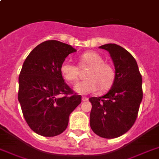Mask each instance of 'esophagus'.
<instances>
[{"instance_id":"esophagus-1","label":"esophagus","mask_w":159,"mask_h":159,"mask_svg":"<svg viewBox=\"0 0 159 159\" xmlns=\"http://www.w3.org/2000/svg\"><path fill=\"white\" fill-rule=\"evenodd\" d=\"M82 102H87V101H88V98L86 97H82Z\"/></svg>"}]
</instances>
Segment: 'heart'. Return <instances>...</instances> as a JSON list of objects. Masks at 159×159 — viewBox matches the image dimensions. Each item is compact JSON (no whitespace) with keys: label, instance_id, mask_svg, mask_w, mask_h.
<instances>
[{"label":"heart","instance_id":"1","mask_svg":"<svg viewBox=\"0 0 159 159\" xmlns=\"http://www.w3.org/2000/svg\"><path fill=\"white\" fill-rule=\"evenodd\" d=\"M81 67H89L85 74L87 78L75 85L74 91L79 94H90L98 88L102 92L108 91L113 85L116 72L111 64L104 62L102 55L94 51H88L78 57ZM60 72L67 82L73 83L78 79V67L69 61H64L61 64Z\"/></svg>","mask_w":159,"mask_h":159}]
</instances>
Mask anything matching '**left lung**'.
I'll return each mask as SVG.
<instances>
[{
    "instance_id": "obj_1",
    "label": "left lung",
    "mask_w": 159,
    "mask_h": 159,
    "mask_svg": "<svg viewBox=\"0 0 159 159\" xmlns=\"http://www.w3.org/2000/svg\"><path fill=\"white\" fill-rule=\"evenodd\" d=\"M108 51L116 69V78L105 96L91 97L90 125L96 134L114 139L133 126L143 99L142 76L134 57L121 46L107 43L99 47Z\"/></svg>"
}]
</instances>
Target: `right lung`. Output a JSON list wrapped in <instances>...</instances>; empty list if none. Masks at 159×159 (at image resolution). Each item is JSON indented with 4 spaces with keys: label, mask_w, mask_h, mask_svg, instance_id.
Listing matches in <instances>:
<instances>
[{
    "label": "right lung",
    "mask_w": 159,
    "mask_h": 159,
    "mask_svg": "<svg viewBox=\"0 0 159 159\" xmlns=\"http://www.w3.org/2000/svg\"><path fill=\"white\" fill-rule=\"evenodd\" d=\"M71 45L44 41L26 57L19 76L18 100L30 128L44 137H53L67 129L70 114L82 102L62 78L60 67Z\"/></svg>",
    "instance_id": "add662e5"
}]
</instances>
